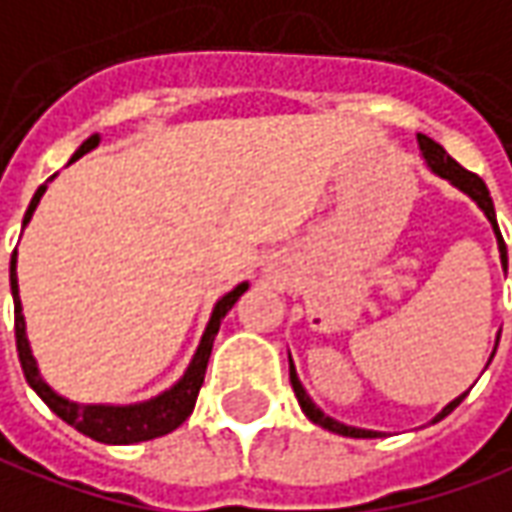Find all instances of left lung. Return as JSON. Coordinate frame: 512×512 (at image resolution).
I'll use <instances>...</instances> for the list:
<instances>
[{
    "mask_svg": "<svg viewBox=\"0 0 512 512\" xmlns=\"http://www.w3.org/2000/svg\"><path fill=\"white\" fill-rule=\"evenodd\" d=\"M418 144H421V152H424V157H427V163H430V169L435 171V174H441L443 180H449L452 185H457L463 194L471 196V199H474V202H477V205L485 210V216H488V221L493 224L496 238H499L502 266H505V271H507V246H505V238H502V232H499V224H496V210H493V199H491V191H488V185H485V182H482V177H477L474 171L463 169L455 157L446 155V149H443L441 144H435V141H432V138H427V135H418ZM291 388H293V393H296V399H299L302 410H305V416L310 418L313 424H318V427H324V430H330V432H338V435H346V438H380V432L346 427V424H341V421L324 416V413H321V410L313 405V399L307 396L305 388H302V382H299V377H296V368H293V363H291ZM463 399H466V393H463V396H457L455 402H449V405L443 407L441 416L435 418V421H441L443 416H449V413H452V410H455V407L460 405Z\"/></svg>",
    "mask_w": 512,
    "mask_h": 512,
    "instance_id": "8db88e82",
    "label": "left lung"
}]
</instances>
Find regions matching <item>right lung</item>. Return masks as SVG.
Here are the masks:
<instances>
[{
	"label": "right lung",
	"mask_w": 512,
	"mask_h": 512,
	"mask_svg": "<svg viewBox=\"0 0 512 512\" xmlns=\"http://www.w3.org/2000/svg\"><path fill=\"white\" fill-rule=\"evenodd\" d=\"M99 144V135H91L85 144L77 149V155L71 160H77L85 152H91L94 146ZM46 191V182L35 191L30 207L24 213V224L32 219V210L38 207L41 196ZM249 285L241 282L235 291H230L227 296H221L219 305L213 307V316H210V324H207L205 335H202V343L196 349L194 363L188 366L185 377H182L171 391L160 393L152 402H144V405H130V407H110V405H74L69 399L57 396L38 374V366L32 360L30 343H27V332H24V316H21V299H19V282H16V252L10 257V291H13V307H16V349H19L21 371L30 382V388L46 402V407L60 416L66 424H71L74 430L94 438L99 443H141L152 441V438H160V435H169L180 427L185 418L194 413L196 396H199V388L205 382L207 360H210V352H213V341L219 335L221 318L227 316V310H232V305L241 299V293L246 291Z\"/></svg>",
	"instance_id": "right-lung-1"
}]
</instances>
